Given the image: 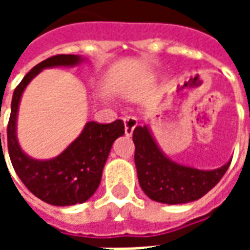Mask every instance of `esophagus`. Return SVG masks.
Instances as JSON below:
<instances>
[{"label":"esophagus","instance_id":"1","mask_svg":"<svg viewBox=\"0 0 250 250\" xmlns=\"http://www.w3.org/2000/svg\"><path fill=\"white\" fill-rule=\"evenodd\" d=\"M123 122H125V134L127 136H131L135 130V127L138 125V120L134 116H125Z\"/></svg>","mask_w":250,"mask_h":250}]
</instances>
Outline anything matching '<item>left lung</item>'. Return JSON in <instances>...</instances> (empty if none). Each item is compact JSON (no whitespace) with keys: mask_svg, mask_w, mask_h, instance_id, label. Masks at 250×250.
<instances>
[{"mask_svg":"<svg viewBox=\"0 0 250 250\" xmlns=\"http://www.w3.org/2000/svg\"><path fill=\"white\" fill-rule=\"evenodd\" d=\"M135 166L142 190L161 204L178 205L197 201L220 182L231 161L215 170H198L166 157L147 125H138L132 134Z\"/></svg>","mask_w":250,"mask_h":250,"instance_id":"obj_1","label":"left lung"}]
</instances>
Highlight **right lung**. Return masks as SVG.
<instances>
[{"label": "right lung", "instance_id": "1", "mask_svg": "<svg viewBox=\"0 0 250 250\" xmlns=\"http://www.w3.org/2000/svg\"><path fill=\"white\" fill-rule=\"evenodd\" d=\"M84 59L77 55H57L32 68L14 89L8 123V150L16 173L30 193L46 204L71 206L92 197L102 181V173L114 142L125 134L122 120L109 125L88 122L82 134L56 158L39 161L26 155L17 141V114L22 92L42 69L73 66ZM1 143V134H0Z\"/></svg>", "mask_w": 250, "mask_h": 250}]
</instances>
